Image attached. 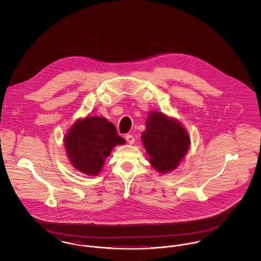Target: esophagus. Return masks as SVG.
Returning <instances> with one entry per match:
<instances>
[{"mask_svg":"<svg viewBox=\"0 0 261 261\" xmlns=\"http://www.w3.org/2000/svg\"><path fill=\"white\" fill-rule=\"evenodd\" d=\"M125 139H126L127 143H128V144H130V145H133V144H134V142H135V138L132 136V135H126Z\"/></svg>","mask_w":261,"mask_h":261,"instance_id":"34e87169","label":"esophagus"}]
</instances>
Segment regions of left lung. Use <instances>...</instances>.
Wrapping results in <instances>:
<instances>
[{"mask_svg":"<svg viewBox=\"0 0 261 261\" xmlns=\"http://www.w3.org/2000/svg\"><path fill=\"white\" fill-rule=\"evenodd\" d=\"M150 165L160 173L173 171L184 161L191 145L184 125L162 112H150L141 136Z\"/></svg>","mask_w":261,"mask_h":261,"instance_id":"obj_1","label":"left lung"}]
</instances>
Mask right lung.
Masks as SVG:
<instances>
[{
  "mask_svg": "<svg viewBox=\"0 0 261 261\" xmlns=\"http://www.w3.org/2000/svg\"><path fill=\"white\" fill-rule=\"evenodd\" d=\"M63 138L64 149L75 169L97 176L114 147L126 143L115 126L103 116L87 115L71 125Z\"/></svg>",
  "mask_w": 261,
  "mask_h": 261,
  "instance_id": "add662e5",
  "label": "right lung"
}]
</instances>
